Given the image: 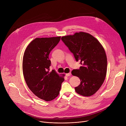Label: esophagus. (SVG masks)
<instances>
[{
	"label": "esophagus",
	"mask_w": 126,
	"mask_h": 126,
	"mask_svg": "<svg viewBox=\"0 0 126 126\" xmlns=\"http://www.w3.org/2000/svg\"><path fill=\"white\" fill-rule=\"evenodd\" d=\"M71 73H67V74H66V76L67 77H69V76H71Z\"/></svg>",
	"instance_id": "esophagus-1"
}]
</instances>
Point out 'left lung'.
Here are the masks:
<instances>
[{"instance_id": "obj_1", "label": "left lung", "mask_w": 126, "mask_h": 126, "mask_svg": "<svg viewBox=\"0 0 126 126\" xmlns=\"http://www.w3.org/2000/svg\"><path fill=\"white\" fill-rule=\"evenodd\" d=\"M61 40L82 65L71 72L81 81L75 91L85 97L93 95L104 83L107 73V59L103 46L93 36L84 32L64 36Z\"/></svg>"}]
</instances>
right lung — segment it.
Returning <instances> with one entry per match:
<instances>
[{"instance_id": "right-lung-1", "label": "right lung", "mask_w": 126, "mask_h": 126, "mask_svg": "<svg viewBox=\"0 0 126 126\" xmlns=\"http://www.w3.org/2000/svg\"><path fill=\"white\" fill-rule=\"evenodd\" d=\"M61 37L36 38L26 47L24 53L22 70L25 81L30 90L39 98L50 101L59 94L64 74L50 71L49 55L60 40Z\"/></svg>"}]
</instances>
